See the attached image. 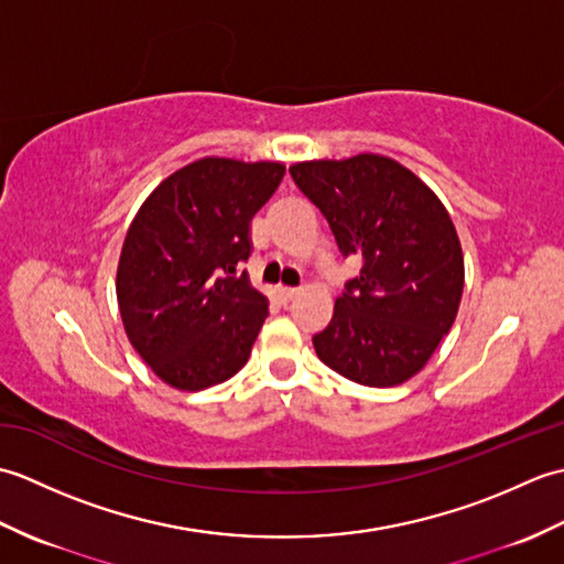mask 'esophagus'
I'll return each instance as SVG.
<instances>
[{"instance_id": "esophagus-1", "label": "esophagus", "mask_w": 564, "mask_h": 564, "mask_svg": "<svg viewBox=\"0 0 564 564\" xmlns=\"http://www.w3.org/2000/svg\"><path fill=\"white\" fill-rule=\"evenodd\" d=\"M297 295V289H291V285H279V297L283 303H291Z\"/></svg>"}]
</instances>
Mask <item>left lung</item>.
<instances>
[{
  "instance_id": "obj_1",
  "label": "left lung",
  "mask_w": 564,
  "mask_h": 564,
  "mask_svg": "<svg viewBox=\"0 0 564 564\" xmlns=\"http://www.w3.org/2000/svg\"><path fill=\"white\" fill-rule=\"evenodd\" d=\"M291 176L327 218L341 254L364 261L313 337L319 361L368 388L400 386L458 315L465 271L448 210L382 154L297 162Z\"/></svg>"
}]
</instances>
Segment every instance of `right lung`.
<instances>
[{
    "instance_id": "1",
    "label": "right lung",
    "mask_w": 564,
    "mask_h": 564,
    "mask_svg": "<svg viewBox=\"0 0 564 564\" xmlns=\"http://www.w3.org/2000/svg\"><path fill=\"white\" fill-rule=\"evenodd\" d=\"M283 174L279 162L203 158L166 176L130 223L118 307L130 344L166 386L196 392L247 364L269 297L239 269L251 218Z\"/></svg>"
}]
</instances>
